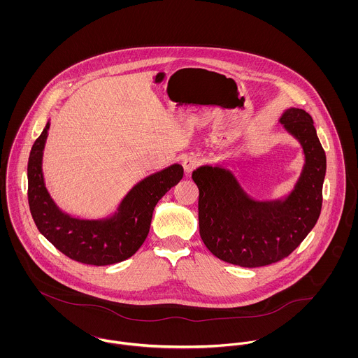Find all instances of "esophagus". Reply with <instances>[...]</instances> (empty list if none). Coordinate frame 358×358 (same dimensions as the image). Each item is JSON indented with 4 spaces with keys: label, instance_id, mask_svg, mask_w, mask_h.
<instances>
[{
    "label": "esophagus",
    "instance_id": "obj_1",
    "mask_svg": "<svg viewBox=\"0 0 358 358\" xmlns=\"http://www.w3.org/2000/svg\"><path fill=\"white\" fill-rule=\"evenodd\" d=\"M199 164H200L199 158H196V157H186V158L183 159V171H185V173H186V175L192 173V172L197 168Z\"/></svg>",
    "mask_w": 358,
    "mask_h": 358
}]
</instances>
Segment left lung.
I'll list each match as a JSON object with an SVG mask.
<instances>
[{
	"label": "left lung",
	"mask_w": 358,
	"mask_h": 358,
	"mask_svg": "<svg viewBox=\"0 0 358 358\" xmlns=\"http://www.w3.org/2000/svg\"><path fill=\"white\" fill-rule=\"evenodd\" d=\"M278 122L294 136L305 158L291 192L273 200L247 193L233 169L201 165L193 171L199 187L200 236L210 254L231 264L260 267L289 255L315 226L322 205L325 152L311 115L284 110Z\"/></svg>",
	"instance_id": "left-lung-1"
}]
</instances>
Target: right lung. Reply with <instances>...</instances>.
Listing matches in <instances>:
<instances>
[{"label": "right lung", "instance_id": "obj_1", "mask_svg": "<svg viewBox=\"0 0 358 358\" xmlns=\"http://www.w3.org/2000/svg\"><path fill=\"white\" fill-rule=\"evenodd\" d=\"M50 125L48 120L27 164V196L37 229L62 254L81 263L106 266L131 257L149 234L155 205L183 178L182 165L172 164L139 180L107 216H73L56 204L45 186L43 155Z\"/></svg>", "mask_w": 358, "mask_h": 358}]
</instances>
